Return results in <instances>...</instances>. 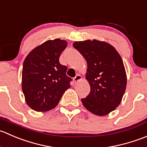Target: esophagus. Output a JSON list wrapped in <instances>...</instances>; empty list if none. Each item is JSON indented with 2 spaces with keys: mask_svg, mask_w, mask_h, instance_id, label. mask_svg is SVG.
Segmentation results:
<instances>
[{
  "mask_svg": "<svg viewBox=\"0 0 147 147\" xmlns=\"http://www.w3.org/2000/svg\"><path fill=\"white\" fill-rule=\"evenodd\" d=\"M81 78H82V77H81V76H80V75H76V76L75 77H74V82H78V81H81Z\"/></svg>",
  "mask_w": 147,
  "mask_h": 147,
  "instance_id": "obj_1",
  "label": "esophagus"
}]
</instances>
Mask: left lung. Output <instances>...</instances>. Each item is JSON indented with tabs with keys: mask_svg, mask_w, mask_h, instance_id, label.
I'll list each match as a JSON object with an SVG mask.
<instances>
[{
	"mask_svg": "<svg viewBox=\"0 0 147 147\" xmlns=\"http://www.w3.org/2000/svg\"><path fill=\"white\" fill-rule=\"evenodd\" d=\"M74 47L87 62L86 78L89 94L81 98L83 105L93 114L105 116L121 103L126 86L123 61L111 45L97 40L77 41Z\"/></svg>",
	"mask_w": 147,
	"mask_h": 147,
	"instance_id": "left-lung-1",
	"label": "left lung"
}]
</instances>
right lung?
<instances>
[{
  "label": "right lung",
  "mask_w": 147,
  "mask_h": 147,
  "mask_svg": "<svg viewBox=\"0 0 147 147\" xmlns=\"http://www.w3.org/2000/svg\"><path fill=\"white\" fill-rule=\"evenodd\" d=\"M67 46L63 40L44 42L26 56L23 65L22 90L28 105L36 111H47L59 104L72 81L67 67L59 62Z\"/></svg>",
  "instance_id": "obj_1"
}]
</instances>
